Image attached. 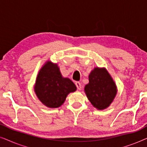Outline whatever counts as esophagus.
Listing matches in <instances>:
<instances>
[{
	"label": "esophagus",
	"mask_w": 147,
	"mask_h": 147,
	"mask_svg": "<svg viewBox=\"0 0 147 147\" xmlns=\"http://www.w3.org/2000/svg\"><path fill=\"white\" fill-rule=\"evenodd\" d=\"M76 87H77L78 90H81L82 89V84H81V83H80V82H76Z\"/></svg>",
	"instance_id": "34e87169"
}]
</instances>
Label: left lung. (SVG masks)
<instances>
[{
  "instance_id": "8db88e82",
  "label": "left lung",
  "mask_w": 147,
  "mask_h": 147,
  "mask_svg": "<svg viewBox=\"0 0 147 147\" xmlns=\"http://www.w3.org/2000/svg\"><path fill=\"white\" fill-rule=\"evenodd\" d=\"M88 78L89 83L85 86L84 92L92 106L99 110L109 107L117 94V87L108 70L94 67Z\"/></svg>"
}]
</instances>
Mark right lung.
Returning <instances> with one entry per match:
<instances>
[{"label": "right lung", "instance_id": "obj_1", "mask_svg": "<svg viewBox=\"0 0 147 147\" xmlns=\"http://www.w3.org/2000/svg\"><path fill=\"white\" fill-rule=\"evenodd\" d=\"M74 82L63 78L57 63L47 61L40 69L34 85V92L43 105L50 108H59L68 94L76 91Z\"/></svg>", "mask_w": 147, "mask_h": 147}]
</instances>
